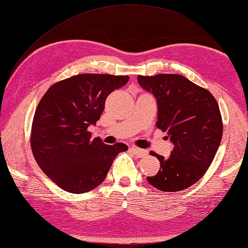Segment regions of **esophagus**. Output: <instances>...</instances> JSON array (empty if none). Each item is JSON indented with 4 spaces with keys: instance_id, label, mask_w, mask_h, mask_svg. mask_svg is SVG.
Masks as SVG:
<instances>
[{
    "instance_id": "34e87169",
    "label": "esophagus",
    "mask_w": 248,
    "mask_h": 248,
    "mask_svg": "<svg viewBox=\"0 0 248 248\" xmlns=\"http://www.w3.org/2000/svg\"><path fill=\"white\" fill-rule=\"evenodd\" d=\"M132 153H134L135 155H137L139 158H143V156L147 155V150L145 149H140V148H137V147H130L129 148Z\"/></svg>"
}]
</instances>
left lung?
<instances>
[{"mask_svg":"<svg viewBox=\"0 0 248 248\" xmlns=\"http://www.w3.org/2000/svg\"><path fill=\"white\" fill-rule=\"evenodd\" d=\"M138 82L153 93L158 105L156 127L167 132L173 144L168 159L150 153L160 161V170L147 177L150 185L166 192L195 184L206 172L218 150L223 124L214 95L181 75L138 76Z\"/></svg>","mask_w":248,"mask_h":248,"instance_id":"8db88e82","label":"left lung"}]
</instances>
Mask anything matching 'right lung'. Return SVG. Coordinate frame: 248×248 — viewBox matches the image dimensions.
Returning <instances> with one entry per match:
<instances>
[{
  "instance_id": "1",
  "label": "right lung",
  "mask_w": 248,
  "mask_h": 248,
  "mask_svg": "<svg viewBox=\"0 0 248 248\" xmlns=\"http://www.w3.org/2000/svg\"><path fill=\"white\" fill-rule=\"evenodd\" d=\"M128 76L82 74L60 81L47 90L35 110L31 149L46 176L62 189L83 194L105 180L119 153L127 145H106L92 138L113 90L123 87Z\"/></svg>"
}]
</instances>
